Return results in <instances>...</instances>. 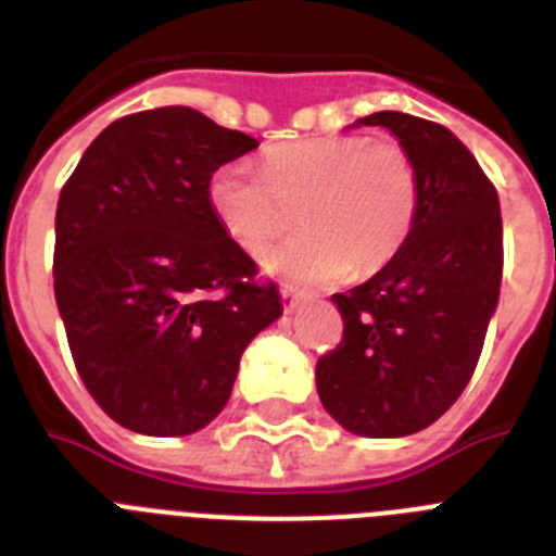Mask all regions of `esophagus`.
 I'll use <instances>...</instances> for the list:
<instances>
[{
  "label": "esophagus",
  "mask_w": 556,
  "mask_h": 556,
  "mask_svg": "<svg viewBox=\"0 0 556 556\" xmlns=\"http://www.w3.org/2000/svg\"><path fill=\"white\" fill-rule=\"evenodd\" d=\"M282 302H285V311L291 313V311H296V307L302 305V302H305V296L293 291L291 285H282Z\"/></svg>",
  "instance_id": "1"
}]
</instances>
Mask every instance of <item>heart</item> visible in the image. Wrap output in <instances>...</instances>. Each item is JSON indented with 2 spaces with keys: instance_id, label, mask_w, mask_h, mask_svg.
I'll list each match as a JSON object with an SVG mask.
<instances>
[{
  "instance_id": "obj_1",
  "label": "heart",
  "mask_w": 556,
  "mask_h": 556,
  "mask_svg": "<svg viewBox=\"0 0 556 556\" xmlns=\"http://www.w3.org/2000/svg\"><path fill=\"white\" fill-rule=\"evenodd\" d=\"M210 204L240 249L257 254L299 224L296 238L265 251V271L302 288L371 277L400 257L422 206L412 153L361 134L277 144L263 176L224 164L210 181Z\"/></svg>"
}]
</instances>
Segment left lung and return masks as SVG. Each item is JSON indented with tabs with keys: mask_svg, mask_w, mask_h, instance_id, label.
<instances>
[{
	"mask_svg": "<svg viewBox=\"0 0 556 556\" xmlns=\"http://www.w3.org/2000/svg\"><path fill=\"white\" fill-rule=\"evenodd\" d=\"M383 125L412 153L422 206L412 240L364 285L332 293L344 338L316 364L321 405L358 437H408L470 383L498 307L504 224L498 192L445 125L403 111Z\"/></svg>",
	"mask_w": 556,
	"mask_h": 556,
	"instance_id": "obj_1",
	"label": "left lung"
}]
</instances>
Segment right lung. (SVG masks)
Returning a JSON list of instances; mask_svg holds the SVG:
<instances>
[{
  "label": "right lung",
  "instance_id": "1",
  "mask_svg": "<svg viewBox=\"0 0 556 556\" xmlns=\"http://www.w3.org/2000/svg\"><path fill=\"white\" fill-rule=\"evenodd\" d=\"M257 144L187 105L139 111L86 148L61 190L58 313L77 375L128 431L210 425L251 338L282 316L277 285L210 204L212 173Z\"/></svg>",
  "mask_w": 556,
  "mask_h": 556
}]
</instances>
